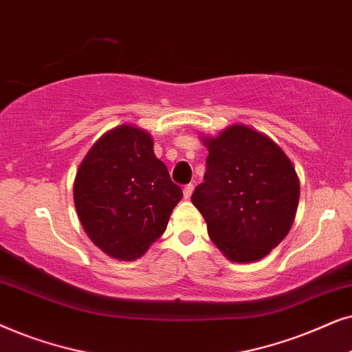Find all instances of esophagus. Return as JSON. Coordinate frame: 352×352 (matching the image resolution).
<instances>
[{
	"label": "esophagus",
	"instance_id": "obj_1",
	"mask_svg": "<svg viewBox=\"0 0 352 352\" xmlns=\"http://www.w3.org/2000/svg\"><path fill=\"white\" fill-rule=\"evenodd\" d=\"M193 190H195L193 184L185 185V188H184V196H185V199H190V198H191V195H193Z\"/></svg>",
	"mask_w": 352,
	"mask_h": 352
}]
</instances>
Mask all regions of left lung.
Wrapping results in <instances>:
<instances>
[{
	"mask_svg": "<svg viewBox=\"0 0 352 352\" xmlns=\"http://www.w3.org/2000/svg\"><path fill=\"white\" fill-rule=\"evenodd\" d=\"M204 142V182L191 201L228 259L259 261L293 225L299 199L293 164L270 138L246 125H232Z\"/></svg>",
	"mask_w": 352,
	"mask_h": 352,
	"instance_id": "left-lung-1",
	"label": "left lung"
}]
</instances>
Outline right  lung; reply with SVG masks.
Segmentation results:
<instances>
[{"label":"right lung","mask_w":352,"mask_h":352,"mask_svg":"<svg viewBox=\"0 0 352 352\" xmlns=\"http://www.w3.org/2000/svg\"><path fill=\"white\" fill-rule=\"evenodd\" d=\"M182 196L166 164L154 156L151 137L132 125L98 140L74 184L75 209L87 235L122 261L144 254L166 232Z\"/></svg>","instance_id":"1"}]
</instances>
